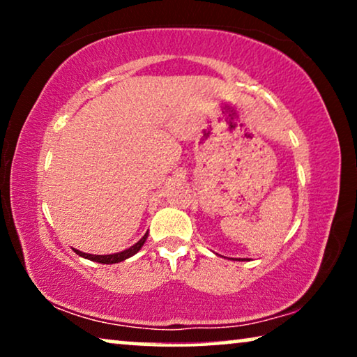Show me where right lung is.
<instances>
[{"instance_id": "add662e5", "label": "right lung", "mask_w": 357, "mask_h": 357, "mask_svg": "<svg viewBox=\"0 0 357 357\" xmlns=\"http://www.w3.org/2000/svg\"><path fill=\"white\" fill-rule=\"evenodd\" d=\"M146 238H148V234H144L143 238H141L139 242H136L133 247L126 248L123 252H119V253H114V255H91V253H84V252H79V250H75L77 255L79 257H84L87 260H92V261H97V263H104V265H112V263H119V261H123L126 258L133 257L135 253H138L141 250V247L144 245Z\"/></svg>"}]
</instances>
